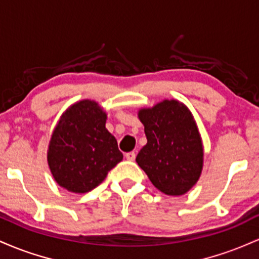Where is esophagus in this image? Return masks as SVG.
<instances>
[{"label":"esophagus","mask_w":259,"mask_h":259,"mask_svg":"<svg viewBox=\"0 0 259 259\" xmlns=\"http://www.w3.org/2000/svg\"><path fill=\"white\" fill-rule=\"evenodd\" d=\"M125 157H126L127 160H134V159H135V157H136V153L134 152V151H132V152H127L125 154Z\"/></svg>","instance_id":"34e87169"}]
</instances>
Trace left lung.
Segmentation results:
<instances>
[{"label":"left lung","mask_w":259,"mask_h":259,"mask_svg":"<svg viewBox=\"0 0 259 259\" xmlns=\"http://www.w3.org/2000/svg\"><path fill=\"white\" fill-rule=\"evenodd\" d=\"M147 144L136 162L159 191L180 196L197 183L203 165V147L191 112L175 100L141 109Z\"/></svg>","instance_id":"obj_1"}]
</instances>
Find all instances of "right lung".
Here are the masks:
<instances>
[{
	"label": "right lung",
	"mask_w": 259,
	"mask_h": 259,
	"mask_svg": "<svg viewBox=\"0 0 259 259\" xmlns=\"http://www.w3.org/2000/svg\"><path fill=\"white\" fill-rule=\"evenodd\" d=\"M106 113L84 100L63 113L47 152L51 173L59 186L85 194L99 186L123 159L117 140L106 129Z\"/></svg>",
	"instance_id": "obj_1"
}]
</instances>
